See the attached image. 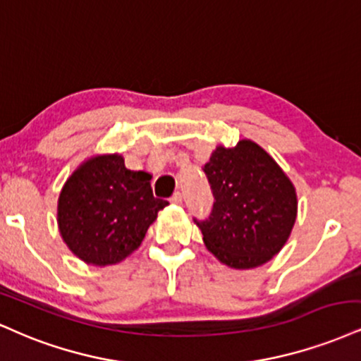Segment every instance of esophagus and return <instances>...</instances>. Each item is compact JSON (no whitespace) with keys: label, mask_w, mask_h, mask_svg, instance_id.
Returning a JSON list of instances; mask_svg holds the SVG:
<instances>
[{"label":"esophagus","mask_w":361,"mask_h":361,"mask_svg":"<svg viewBox=\"0 0 361 361\" xmlns=\"http://www.w3.org/2000/svg\"><path fill=\"white\" fill-rule=\"evenodd\" d=\"M171 202H173V204H180L182 202V194L177 190V192H173V196L171 197Z\"/></svg>","instance_id":"34e87169"}]
</instances>
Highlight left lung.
<instances>
[{"label":"left lung","instance_id":"obj_1","mask_svg":"<svg viewBox=\"0 0 361 361\" xmlns=\"http://www.w3.org/2000/svg\"><path fill=\"white\" fill-rule=\"evenodd\" d=\"M214 204L207 219H194L206 248L231 269H255L281 252L298 216L289 177L260 145L240 140L216 147L204 167Z\"/></svg>","mask_w":361,"mask_h":361}]
</instances>
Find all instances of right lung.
I'll list each match as a JSON object with an SVG mask.
<instances>
[{"instance_id":"add662e5","label":"right lung","mask_w":361,"mask_h":361,"mask_svg":"<svg viewBox=\"0 0 361 361\" xmlns=\"http://www.w3.org/2000/svg\"><path fill=\"white\" fill-rule=\"evenodd\" d=\"M152 176L128 171L121 155H97L67 179L57 206L63 241L91 265L121 262L140 247L157 213L169 204L154 197Z\"/></svg>"}]
</instances>
